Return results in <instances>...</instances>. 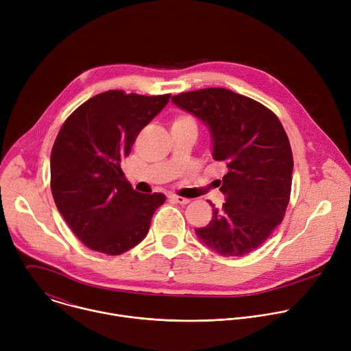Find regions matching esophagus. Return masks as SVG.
Segmentation results:
<instances>
[{"label":"esophagus","instance_id":"34e87169","mask_svg":"<svg viewBox=\"0 0 351 351\" xmlns=\"http://www.w3.org/2000/svg\"><path fill=\"white\" fill-rule=\"evenodd\" d=\"M169 199H171L172 203H176V204H182V206H184V204H189V203H190V199H189V198H184V197H179V195H175V194L169 195Z\"/></svg>","mask_w":351,"mask_h":351}]
</instances>
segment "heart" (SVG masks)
Returning <instances> with one entry per match:
<instances>
[{
	"mask_svg": "<svg viewBox=\"0 0 351 351\" xmlns=\"http://www.w3.org/2000/svg\"><path fill=\"white\" fill-rule=\"evenodd\" d=\"M172 125H195V123H194V119H193V118L186 117V115H182V117L175 118V121H173Z\"/></svg>",
	"mask_w": 351,
	"mask_h": 351,
	"instance_id": "b5f03b06",
	"label": "heart"
}]
</instances>
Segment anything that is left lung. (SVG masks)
Instances as JSON below:
<instances>
[{
    "label": "left lung",
    "mask_w": 351,
    "mask_h": 351,
    "mask_svg": "<svg viewBox=\"0 0 351 351\" xmlns=\"http://www.w3.org/2000/svg\"><path fill=\"white\" fill-rule=\"evenodd\" d=\"M172 101L206 123L213 158L228 168L219 182L226 202L211 204L213 219L195 229L198 240L223 257L252 253L282 222L290 198L293 156L280 121L256 99L221 87Z\"/></svg>",
    "instance_id": "1"
}]
</instances>
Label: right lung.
Listing matches in <instances>:
<instances>
[{
    "label": "right lung",
    "instance_id": "right-lung-1",
    "mask_svg": "<svg viewBox=\"0 0 351 351\" xmlns=\"http://www.w3.org/2000/svg\"><path fill=\"white\" fill-rule=\"evenodd\" d=\"M171 94L110 90L83 103L62 125L51 152V191L71 230L88 248L119 256L148 233L161 193L141 194L121 162L140 130L168 104Z\"/></svg>",
    "mask_w": 351,
    "mask_h": 351
}]
</instances>
